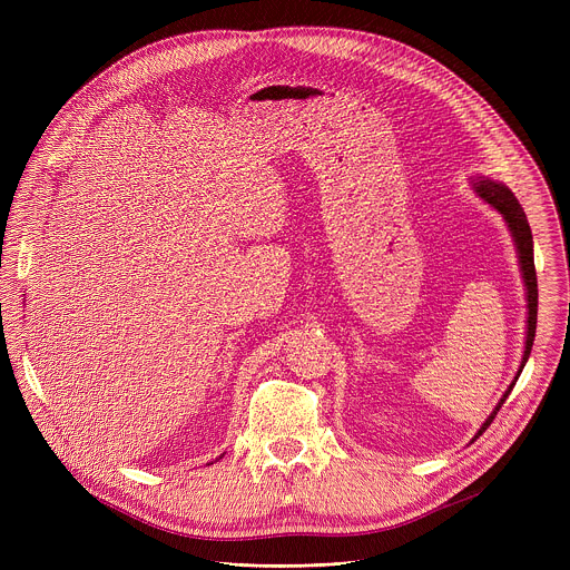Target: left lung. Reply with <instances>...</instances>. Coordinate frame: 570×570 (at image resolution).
I'll return each mask as SVG.
<instances>
[{
	"label": "left lung",
	"mask_w": 570,
	"mask_h": 570,
	"mask_svg": "<svg viewBox=\"0 0 570 570\" xmlns=\"http://www.w3.org/2000/svg\"><path fill=\"white\" fill-rule=\"evenodd\" d=\"M473 189L478 191L480 198H484L494 209H499L503 214V218L508 220V227L512 229V236L517 240L519 262H521L523 282H525V291H528V336H525V352H523V361H521V370H523V365L528 363V356L532 352V343H534V332H537V297H539L537 271H534V253H532V229H530V223L525 218L523 207L519 205V200L514 198V194L505 185H499V183H494L490 178H475L473 180ZM521 370H519V374H521ZM519 374H517V379H519ZM512 387H514V383L508 387L505 396L497 405V411L490 417H487V422L482 424L478 435H482V431H487V426L494 422L497 413L501 411L503 401L510 396Z\"/></svg>",
	"instance_id": "left-lung-1"
}]
</instances>
